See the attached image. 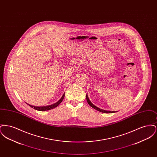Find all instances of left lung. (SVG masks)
<instances>
[{
    "instance_id": "obj_1",
    "label": "left lung",
    "mask_w": 157,
    "mask_h": 157,
    "mask_svg": "<svg viewBox=\"0 0 157 157\" xmlns=\"http://www.w3.org/2000/svg\"><path fill=\"white\" fill-rule=\"evenodd\" d=\"M86 100H87V102H88V104L90 105V106L92 108H94L95 109L97 110V111H99V112H103V113H113V112H115V111H105V110H103V109H100V108L97 107L96 106H95L94 105L92 104V103L90 101V99L88 98V97L87 95H86Z\"/></svg>"
}]
</instances>
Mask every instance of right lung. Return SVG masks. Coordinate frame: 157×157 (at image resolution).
Listing matches in <instances>:
<instances>
[{"instance_id": "right-lung-1", "label": "right lung", "mask_w": 157, "mask_h": 157, "mask_svg": "<svg viewBox=\"0 0 157 157\" xmlns=\"http://www.w3.org/2000/svg\"><path fill=\"white\" fill-rule=\"evenodd\" d=\"M64 97H65V94L63 95V96L60 99V100L58 102H57L56 103H55V104H54L51 105H49V106H40V107L38 106V107H37V106H34L30 105L28 104V105H29L30 107H32V108H33V109H36V110H37V111H48V110H50V109H53V108H56V106H58L62 102V100H63V98H64Z\"/></svg>"}]
</instances>
